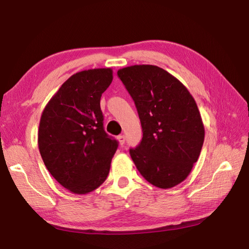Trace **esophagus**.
<instances>
[{
  "label": "esophagus",
  "mask_w": 249,
  "mask_h": 249,
  "mask_svg": "<svg viewBox=\"0 0 249 249\" xmlns=\"http://www.w3.org/2000/svg\"><path fill=\"white\" fill-rule=\"evenodd\" d=\"M117 141H119L121 146H123L125 144V136H124V135H120V136H117Z\"/></svg>",
  "instance_id": "34e87169"
}]
</instances>
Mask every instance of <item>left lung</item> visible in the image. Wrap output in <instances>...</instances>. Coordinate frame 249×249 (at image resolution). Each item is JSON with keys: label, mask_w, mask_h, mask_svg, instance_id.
<instances>
[{"label": "left lung", "mask_w": 249, "mask_h": 249, "mask_svg": "<svg viewBox=\"0 0 249 249\" xmlns=\"http://www.w3.org/2000/svg\"><path fill=\"white\" fill-rule=\"evenodd\" d=\"M134 100L142 138L129 154L141 175L155 187L179 184L197 161L204 126L195 99L162 68L136 65L117 71Z\"/></svg>", "instance_id": "obj_1"}]
</instances>
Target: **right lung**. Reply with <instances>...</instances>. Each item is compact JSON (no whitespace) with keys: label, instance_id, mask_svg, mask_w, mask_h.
Here are the masks:
<instances>
[{"label":"right lung","instance_id":"1","mask_svg":"<svg viewBox=\"0 0 249 249\" xmlns=\"http://www.w3.org/2000/svg\"><path fill=\"white\" fill-rule=\"evenodd\" d=\"M112 80L109 68L71 75L40 117L38 148L45 166L62 187L77 195L104 182L119 147V142L105 133L100 107Z\"/></svg>","mask_w":249,"mask_h":249}]
</instances>
